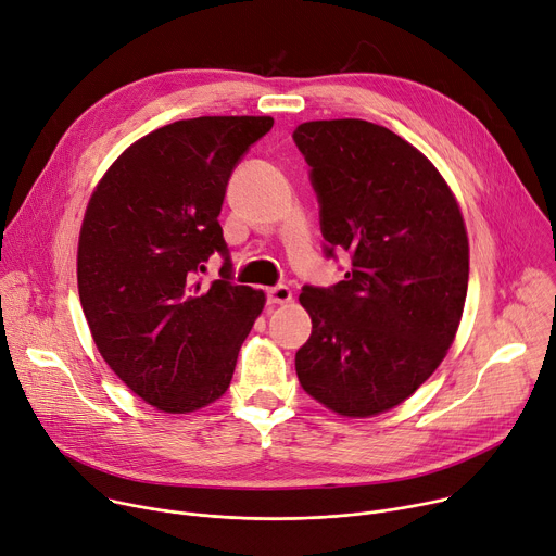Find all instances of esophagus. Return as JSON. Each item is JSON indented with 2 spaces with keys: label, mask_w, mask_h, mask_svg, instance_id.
<instances>
[{
  "label": "esophagus",
  "mask_w": 556,
  "mask_h": 556,
  "mask_svg": "<svg viewBox=\"0 0 556 556\" xmlns=\"http://www.w3.org/2000/svg\"><path fill=\"white\" fill-rule=\"evenodd\" d=\"M292 300V292L288 286H273L266 290V302L268 304H288Z\"/></svg>",
  "instance_id": "34e87169"
}]
</instances>
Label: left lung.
<instances>
[{
    "label": "left lung",
    "instance_id": "left-lung-1",
    "mask_svg": "<svg viewBox=\"0 0 556 556\" xmlns=\"http://www.w3.org/2000/svg\"><path fill=\"white\" fill-rule=\"evenodd\" d=\"M311 167L324 254L351 256L336 286H304L313 319L294 355L308 395L366 418L409 397L445 357L460 324L469 245L438 169L387 127L344 118L292 131Z\"/></svg>",
    "mask_w": 556,
    "mask_h": 556
}]
</instances>
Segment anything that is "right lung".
I'll return each instance as SVG.
<instances>
[{
  "label": "right lung",
  "instance_id": "1",
  "mask_svg": "<svg viewBox=\"0 0 556 556\" xmlns=\"http://www.w3.org/2000/svg\"><path fill=\"white\" fill-rule=\"evenodd\" d=\"M270 116H201L147 134L109 167L80 230L78 290L93 342L136 395L167 414L214 402L264 308L232 281L218 224L228 180ZM219 279L198 281L214 252Z\"/></svg>",
  "mask_w": 556,
  "mask_h": 556
}]
</instances>
